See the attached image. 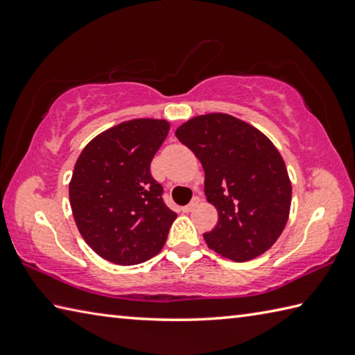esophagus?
I'll return each instance as SVG.
<instances>
[{"mask_svg": "<svg viewBox=\"0 0 355 355\" xmlns=\"http://www.w3.org/2000/svg\"><path fill=\"white\" fill-rule=\"evenodd\" d=\"M199 202H200L199 197H194V199L191 200V203H188V205L182 208V209H183V213H189V211H192V209H194L197 205H199Z\"/></svg>", "mask_w": 355, "mask_h": 355, "instance_id": "1", "label": "esophagus"}]
</instances>
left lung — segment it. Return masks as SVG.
I'll use <instances>...</instances> for the list:
<instances>
[{"label":"left lung","instance_id":"8db88e82","mask_svg":"<svg viewBox=\"0 0 355 355\" xmlns=\"http://www.w3.org/2000/svg\"><path fill=\"white\" fill-rule=\"evenodd\" d=\"M200 159L205 196L218 209L209 249L243 263L266 252L286 225L291 183L284 159L261 131L228 114H207L175 131Z\"/></svg>","mask_w":355,"mask_h":355}]
</instances>
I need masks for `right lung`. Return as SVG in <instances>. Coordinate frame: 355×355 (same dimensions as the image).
I'll list each match as a JSON object with an SVG mask.
<instances>
[{
    "label": "right lung",
    "mask_w": 355,
    "mask_h": 355,
    "mask_svg": "<svg viewBox=\"0 0 355 355\" xmlns=\"http://www.w3.org/2000/svg\"><path fill=\"white\" fill-rule=\"evenodd\" d=\"M169 133L166 120L135 119L87 144L69 184L78 230L105 260L130 266L163 249L177 213L150 163Z\"/></svg>",
    "instance_id": "obj_1"
}]
</instances>
